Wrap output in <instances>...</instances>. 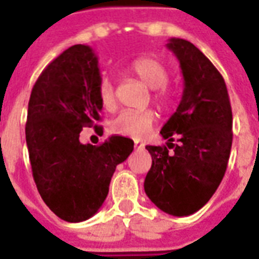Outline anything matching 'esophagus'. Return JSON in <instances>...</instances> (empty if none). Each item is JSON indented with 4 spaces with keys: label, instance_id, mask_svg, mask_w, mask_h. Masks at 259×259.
<instances>
[{
    "label": "esophagus",
    "instance_id": "34e87169",
    "mask_svg": "<svg viewBox=\"0 0 259 259\" xmlns=\"http://www.w3.org/2000/svg\"><path fill=\"white\" fill-rule=\"evenodd\" d=\"M144 146H146L144 143H141V141H139V140H135V147H136V148H144Z\"/></svg>",
    "mask_w": 259,
    "mask_h": 259
}]
</instances>
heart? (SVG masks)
<instances>
[{"instance_id":"1","label":"heart","mask_w":259,"mask_h":259,"mask_svg":"<svg viewBox=\"0 0 259 259\" xmlns=\"http://www.w3.org/2000/svg\"><path fill=\"white\" fill-rule=\"evenodd\" d=\"M132 73L150 87L152 91V98L159 107L168 108L172 104V91L168 87L169 70L159 59L139 58L130 66ZM98 100L107 111H113L116 107V94L115 85L109 77H102L97 89ZM157 113L152 109L143 111H122L118 113L109 123L112 133L122 136H129L135 139H141L148 135L155 124Z\"/></svg>"}]
</instances>
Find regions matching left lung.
<instances>
[{
    "label": "left lung",
    "mask_w": 259,
    "mask_h": 259,
    "mask_svg": "<svg viewBox=\"0 0 259 259\" xmlns=\"http://www.w3.org/2000/svg\"><path fill=\"white\" fill-rule=\"evenodd\" d=\"M166 47L179 59L185 89L176 112L161 130L168 147H146L152 165L144 190L161 211L187 217L205 205L222 182L233 116L225 80L211 61L183 38H170ZM175 137L179 145L171 143Z\"/></svg>",
    "instance_id": "1"
}]
</instances>
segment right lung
I'll use <instances>...</instances> for the list:
<instances>
[{"mask_svg": "<svg viewBox=\"0 0 259 259\" xmlns=\"http://www.w3.org/2000/svg\"><path fill=\"white\" fill-rule=\"evenodd\" d=\"M100 80L96 54L76 44L47 65L29 100L26 143L33 179L42 201L66 222L85 221L100 209L116 165L135 146L123 136L100 146L79 141L83 127H100Z\"/></svg>", "mask_w": 259, "mask_h": 259, "instance_id": "add662e5", "label": "right lung"}]
</instances>
